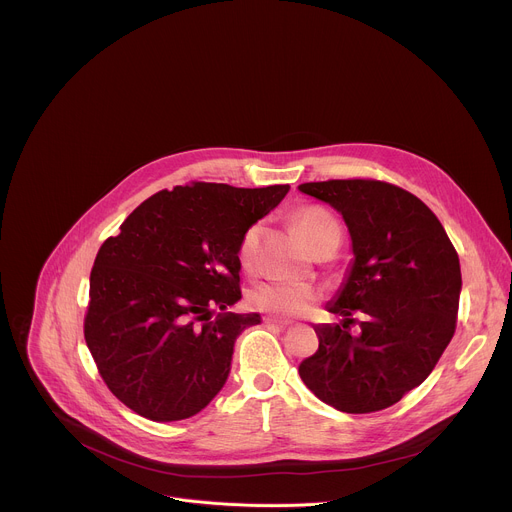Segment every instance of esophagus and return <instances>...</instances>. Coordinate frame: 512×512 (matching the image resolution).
<instances>
[{
  "mask_svg": "<svg viewBox=\"0 0 512 512\" xmlns=\"http://www.w3.org/2000/svg\"><path fill=\"white\" fill-rule=\"evenodd\" d=\"M263 322L267 324V326H275V328H279V330H285V328H289V322H281V320H275V318H263Z\"/></svg>",
  "mask_w": 512,
  "mask_h": 512,
  "instance_id": "34e87169",
  "label": "esophagus"
}]
</instances>
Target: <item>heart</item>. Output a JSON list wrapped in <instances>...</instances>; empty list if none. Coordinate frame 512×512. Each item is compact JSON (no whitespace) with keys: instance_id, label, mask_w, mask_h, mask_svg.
<instances>
[{"instance_id":"b5f03b06","label":"heart","mask_w":512,"mask_h":512,"mask_svg":"<svg viewBox=\"0 0 512 512\" xmlns=\"http://www.w3.org/2000/svg\"><path fill=\"white\" fill-rule=\"evenodd\" d=\"M296 225L308 245L312 247L326 231L338 227L336 218L320 208V206H308L298 212ZM259 245V227L253 225L245 231L241 243H239V263L243 269H251L255 265V253ZM320 300V291L312 285H296V283H285V281H267L259 283L251 289L249 302L253 308L261 312H269L281 318H296L308 314L316 302Z\"/></svg>"}]
</instances>
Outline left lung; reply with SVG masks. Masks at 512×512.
<instances>
[{"mask_svg":"<svg viewBox=\"0 0 512 512\" xmlns=\"http://www.w3.org/2000/svg\"><path fill=\"white\" fill-rule=\"evenodd\" d=\"M342 214L352 261L332 302L338 324L314 326L318 350L300 377L344 413H373L419 387L456 330L460 259L437 216L411 192L379 180H328L298 186ZM361 332L345 328L356 310Z\"/></svg>","mask_w":512,"mask_h":512,"instance_id":"8db88e82","label":"left lung"}]
</instances>
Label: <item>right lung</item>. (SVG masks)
I'll list each match as a JSON object with an SVG mask.
<instances>
[{"label": "right lung", "instance_id": "obj_1", "mask_svg": "<svg viewBox=\"0 0 512 512\" xmlns=\"http://www.w3.org/2000/svg\"><path fill=\"white\" fill-rule=\"evenodd\" d=\"M287 190L208 182L162 190L101 245L85 340L103 381L131 411L188 419L225 387L235 340L261 322L229 312L241 300L239 243Z\"/></svg>", "mask_w": 512, "mask_h": 512}]
</instances>
